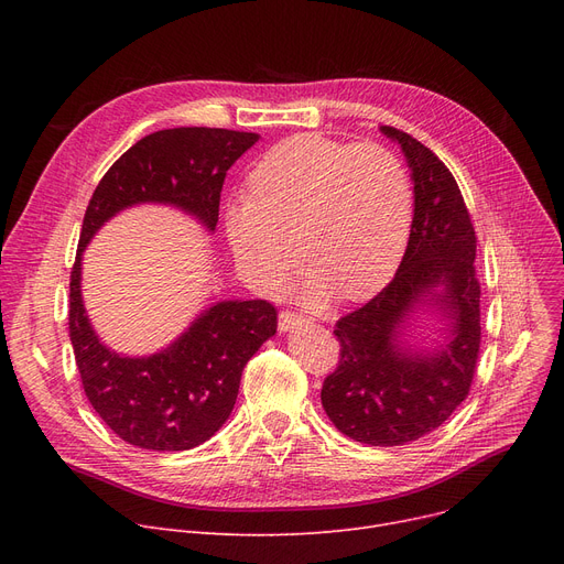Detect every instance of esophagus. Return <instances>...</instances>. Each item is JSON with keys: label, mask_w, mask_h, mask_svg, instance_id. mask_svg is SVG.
I'll return each instance as SVG.
<instances>
[{"label": "esophagus", "mask_w": 564, "mask_h": 564, "mask_svg": "<svg viewBox=\"0 0 564 564\" xmlns=\"http://www.w3.org/2000/svg\"><path fill=\"white\" fill-rule=\"evenodd\" d=\"M302 322H304L302 315H294V313H290V311H283V313L279 315V332H281V334H288V332H292V329L302 327Z\"/></svg>", "instance_id": "obj_1"}]
</instances>
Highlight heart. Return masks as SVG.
Returning a JSON list of instances; mask_svg holds the SVG:
<instances>
[{
	"label": "heart",
	"mask_w": 564,
	"mask_h": 564,
	"mask_svg": "<svg viewBox=\"0 0 564 564\" xmlns=\"http://www.w3.org/2000/svg\"><path fill=\"white\" fill-rule=\"evenodd\" d=\"M249 193L226 200L224 228L258 290L283 288L302 260L301 241L313 262L300 283L308 306H322L336 288L347 300H366L395 274L411 230L413 189L389 148L294 134L253 164Z\"/></svg>",
	"instance_id": "heart-1"
}]
</instances>
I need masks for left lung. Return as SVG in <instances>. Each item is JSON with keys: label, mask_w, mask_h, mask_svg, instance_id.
I'll use <instances>...</instances> for the list:
<instances>
[{"label": "left lung", "mask_w": 564, "mask_h": 564, "mask_svg": "<svg viewBox=\"0 0 564 564\" xmlns=\"http://www.w3.org/2000/svg\"><path fill=\"white\" fill-rule=\"evenodd\" d=\"M413 183V219L393 281L336 322L340 364L322 387V406L349 438L402 446L451 419L466 400L480 351L476 230L466 203L427 145L391 126ZM436 312L441 339L411 344L416 316Z\"/></svg>", "instance_id": "left-lung-1"}]
</instances>
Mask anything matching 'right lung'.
Segmentation results:
<instances>
[{
    "label": "right lung",
    "mask_w": 564,
    "mask_h": 564,
    "mask_svg": "<svg viewBox=\"0 0 564 564\" xmlns=\"http://www.w3.org/2000/svg\"><path fill=\"white\" fill-rule=\"evenodd\" d=\"M258 139L221 128L153 132L111 164L88 200L70 272V343L88 402L130 446L192 451L215 436L247 361L276 334V308L262 300L217 302L164 349L128 357L107 347L86 315L82 256L109 219L143 203L175 207L215 232L226 171Z\"/></svg>",
    "instance_id": "right-lung-1"
}]
</instances>
